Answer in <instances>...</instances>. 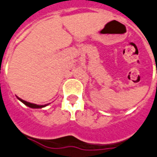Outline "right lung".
Wrapping results in <instances>:
<instances>
[{
    "label": "right lung",
    "mask_w": 157,
    "mask_h": 157,
    "mask_svg": "<svg viewBox=\"0 0 157 157\" xmlns=\"http://www.w3.org/2000/svg\"><path fill=\"white\" fill-rule=\"evenodd\" d=\"M17 98L19 99L20 101H22V102L24 103V105H26L27 106H29V107L30 108H42V107H45L46 105H37V104H33V103H30V102H28V101H24V100H22L21 98H19L17 97Z\"/></svg>",
    "instance_id": "right-lung-1"
}]
</instances>
